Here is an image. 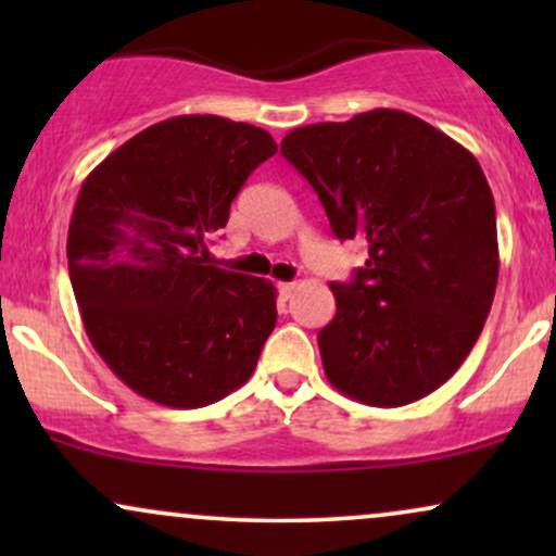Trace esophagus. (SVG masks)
I'll return each instance as SVG.
<instances>
[{
  "label": "esophagus",
  "instance_id": "34e87169",
  "mask_svg": "<svg viewBox=\"0 0 556 556\" xmlns=\"http://www.w3.org/2000/svg\"><path fill=\"white\" fill-rule=\"evenodd\" d=\"M277 290H279V295H282L285 300H290L292 292H295V282H279Z\"/></svg>",
  "mask_w": 556,
  "mask_h": 556
}]
</instances>
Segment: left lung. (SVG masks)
Returning a JSON list of instances; mask_svg holds the SVG:
<instances>
[{
	"label": "left lung",
	"instance_id": "1",
	"mask_svg": "<svg viewBox=\"0 0 556 556\" xmlns=\"http://www.w3.org/2000/svg\"><path fill=\"white\" fill-rule=\"evenodd\" d=\"M282 154L316 190L331 232L366 242V266L329 285L318 331L331 387L374 407L416 402L481 334L500 277L494 195L457 140L400 110L295 127Z\"/></svg>",
	"mask_w": 556,
	"mask_h": 556
}]
</instances>
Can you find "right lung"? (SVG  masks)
<instances>
[{"label": "right lung", "mask_w": 556, "mask_h": 556, "mask_svg": "<svg viewBox=\"0 0 556 556\" xmlns=\"http://www.w3.org/2000/svg\"><path fill=\"white\" fill-rule=\"evenodd\" d=\"M274 154L261 127L182 114L132 136L80 185L70 282L96 353L140 397L203 407L251 379L277 290L208 264L206 240Z\"/></svg>", "instance_id": "1"}]
</instances>
